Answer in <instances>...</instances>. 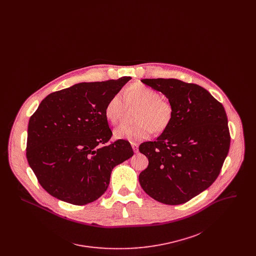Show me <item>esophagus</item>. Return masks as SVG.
<instances>
[{"mask_svg": "<svg viewBox=\"0 0 256 256\" xmlns=\"http://www.w3.org/2000/svg\"><path fill=\"white\" fill-rule=\"evenodd\" d=\"M132 146L134 148V152H138V144L137 143H132Z\"/></svg>", "mask_w": 256, "mask_h": 256, "instance_id": "34e87169", "label": "esophagus"}]
</instances>
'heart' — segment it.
Segmentation results:
<instances>
[{"mask_svg": "<svg viewBox=\"0 0 256 256\" xmlns=\"http://www.w3.org/2000/svg\"><path fill=\"white\" fill-rule=\"evenodd\" d=\"M124 102L128 106H138L134 124H124L117 128L113 136L137 142L146 139L152 134H161L168 128L174 117V108L169 100L161 97L158 91L140 84H134L122 92ZM124 104L122 97L116 94L106 102L104 114L108 122L116 124L122 120Z\"/></svg>", "mask_w": 256, "mask_h": 256, "instance_id": "heart-1", "label": "heart"}]
</instances>
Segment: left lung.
<instances>
[{
    "instance_id": "8db88e82",
    "label": "left lung",
    "mask_w": 256,
    "mask_h": 256,
    "mask_svg": "<svg viewBox=\"0 0 256 256\" xmlns=\"http://www.w3.org/2000/svg\"><path fill=\"white\" fill-rule=\"evenodd\" d=\"M174 108L166 130L139 146L148 159L139 182L159 202L182 204L216 180L226 158L230 135L222 104L202 86L176 78H144Z\"/></svg>"
}]
</instances>
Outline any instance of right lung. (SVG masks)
I'll return each instance as SVG.
<instances>
[{
    "mask_svg": "<svg viewBox=\"0 0 256 256\" xmlns=\"http://www.w3.org/2000/svg\"><path fill=\"white\" fill-rule=\"evenodd\" d=\"M130 78L78 84L41 102L28 121L26 159L50 195L90 204L106 191L112 169L134 156L126 140L106 144L112 132L104 114Z\"/></svg>",
    "mask_w": 256,
    "mask_h": 256,
    "instance_id": "obj_1",
    "label": "right lung"
}]
</instances>
